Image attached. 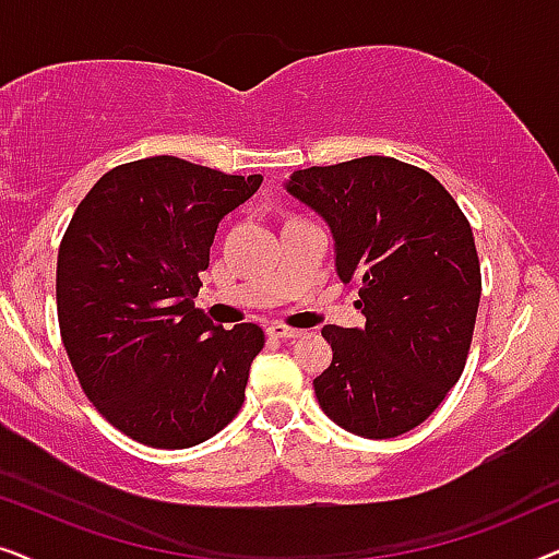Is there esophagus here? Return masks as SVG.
Wrapping results in <instances>:
<instances>
[{"label":"esophagus","mask_w":559,"mask_h":559,"mask_svg":"<svg viewBox=\"0 0 559 559\" xmlns=\"http://www.w3.org/2000/svg\"><path fill=\"white\" fill-rule=\"evenodd\" d=\"M266 333L272 335V338H282V341H289V338H300L302 331H297V328H289V325H282V323H272L266 328Z\"/></svg>","instance_id":"esophagus-1"}]
</instances>
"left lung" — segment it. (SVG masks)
Listing matches in <instances>:
<instances>
[{"mask_svg": "<svg viewBox=\"0 0 559 559\" xmlns=\"http://www.w3.org/2000/svg\"><path fill=\"white\" fill-rule=\"evenodd\" d=\"M285 190L331 228L338 277L361 285L366 325L323 328L333 361L312 381L320 407L369 440L409 432L468 358L480 300L468 218L430 173L394 157L308 167Z\"/></svg>", "mask_w": 559, "mask_h": 559, "instance_id": "obj_1", "label": "left lung"}]
</instances>
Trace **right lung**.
Listing matches in <instances>:
<instances>
[{
  "mask_svg": "<svg viewBox=\"0 0 559 559\" xmlns=\"http://www.w3.org/2000/svg\"><path fill=\"white\" fill-rule=\"evenodd\" d=\"M159 155L114 167L58 251V323L83 392L150 448H193L241 409L264 331L195 310L221 218L262 186Z\"/></svg>",
  "mask_w": 559,
  "mask_h": 559,
  "instance_id": "1",
  "label": "right lung"
}]
</instances>
